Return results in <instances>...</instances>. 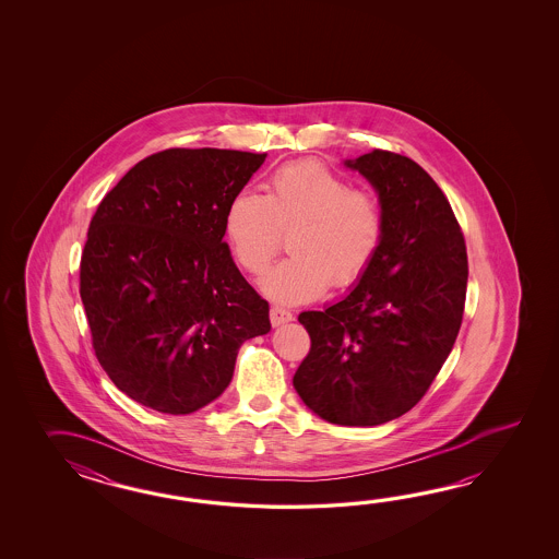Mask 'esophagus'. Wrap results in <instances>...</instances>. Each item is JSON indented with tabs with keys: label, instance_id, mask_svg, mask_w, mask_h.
<instances>
[{
	"label": "esophagus",
	"instance_id": "1",
	"mask_svg": "<svg viewBox=\"0 0 559 559\" xmlns=\"http://www.w3.org/2000/svg\"><path fill=\"white\" fill-rule=\"evenodd\" d=\"M270 320H272V325L277 328V325H284L287 321L294 320V313L287 311V309L280 308V306H274V308L270 309Z\"/></svg>",
	"mask_w": 559,
	"mask_h": 559
}]
</instances>
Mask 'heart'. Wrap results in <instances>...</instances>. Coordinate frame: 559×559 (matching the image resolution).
I'll list each match as a JSON object with an SVG mask.
<instances>
[{
    "mask_svg": "<svg viewBox=\"0 0 559 559\" xmlns=\"http://www.w3.org/2000/svg\"><path fill=\"white\" fill-rule=\"evenodd\" d=\"M227 246L239 267L262 274L289 234L292 255L260 280L280 304H304L330 285L347 289L368 274L385 236L381 202L318 162L277 167L265 193L241 190L224 214Z\"/></svg>",
    "mask_w": 559,
    "mask_h": 559,
    "instance_id": "heart-1",
    "label": "heart"
}]
</instances>
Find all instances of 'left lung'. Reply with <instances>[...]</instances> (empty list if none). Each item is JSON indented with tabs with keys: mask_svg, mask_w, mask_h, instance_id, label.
Returning a JSON list of instances; mask_svg holds the SVG:
<instances>
[{
	"mask_svg": "<svg viewBox=\"0 0 559 559\" xmlns=\"http://www.w3.org/2000/svg\"><path fill=\"white\" fill-rule=\"evenodd\" d=\"M345 166L380 195L385 236L368 274L323 311H301L311 347L294 388L337 426H380L426 395L462 325L467 287L464 234L428 171L373 150Z\"/></svg>",
	"mask_w": 559,
	"mask_h": 559,
	"instance_id": "obj_1",
	"label": "left lung"
}]
</instances>
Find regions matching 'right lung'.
Here are the masks:
<instances>
[{"label":"right lung","instance_id":"add662e5","mask_svg":"<svg viewBox=\"0 0 559 559\" xmlns=\"http://www.w3.org/2000/svg\"><path fill=\"white\" fill-rule=\"evenodd\" d=\"M267 154L171 147L97 205L80 263L95 357L118 390L183 416L219 397L270 306L239 274L224 214Z\"/></svg>","mask_w":559,"mask_h":559}]
</instances>
